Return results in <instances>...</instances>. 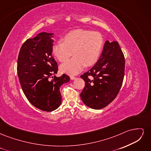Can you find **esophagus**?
Listing matches in <instances>:
<instances>
[{
    "label": "esophagus",
    "mask_w": 151,
    "mask_h": 151,
    "mask_svg": "<svg viewBox=\"0 0 151 151\" xmlns=\"http://www.w3.org/2000/svg\"><path fill=\"white\" fill-rule=\"evenodd\" d=\"M70 77L71 80H74L76 79V77H74V76H70Z\"/></svg>",
    "instance_id": "esophagus-1"
}]
</instances>
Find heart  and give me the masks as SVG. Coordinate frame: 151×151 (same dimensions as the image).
<instances>
[{
    "mask_svg": "<svg viewBox=\"0 0 151 151\" xmlns=\"http://www.w3.org/2000/svg\"><path fill=\"white\" fill-rule=\"evenodd\" d=\"M62 42L53 45V55L63 62L68 60L72 52L74 57L63 63L60 69L66 74L74 75L85 66L89 67L96 62L101 52L103 38L99 32L76 29L65 35Z\"/></svg>",
    "mask_w": 151,
    "mask_h": 151,
    "instance_id": "1",
    "label": "heart"
}]
</instances>
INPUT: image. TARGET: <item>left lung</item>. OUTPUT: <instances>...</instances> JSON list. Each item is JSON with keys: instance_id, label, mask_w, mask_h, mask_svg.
Returning <instances> with one entry per match:
<instances>
[{"instance_id": "8db88e82", "label": "left lung", "mask_w": 151, "mask_h": 151, "mask_svg": "<svg viewBox=\"0 0 151 151\" xmlns=\"http://www.w3.org/2000/svg\"><path fill=\"white\" fill-rule=\"evenodd\" d=\"M124 73L125 57L119 44L106 41L98 62L81 76L85 81L82 101L94 109L106 107L119 93Z\"/></svg>"}]
</instances>
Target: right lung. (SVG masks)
Here are the masks:
<instances>
[{
    "label": "right lung",
    "instance_id": "right-lung-1",
    "mask_svg": "<svg viewBox=\"0 0 151 151\" xmlns=\"http://www.w3.org/2000/svg\"><path fill=\"white\" fill-rule=\"evenodd\" d=\"M53 33H39L22 44L17 58V74L22 91L36 108L52 111L62 103L60 86L70 81L63 74L56 77L57 63L52 56Z\"/></svg>",
    "mask_w": 151,
    "mask_h": 151
}]
</instances>
